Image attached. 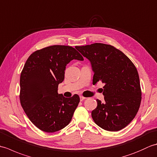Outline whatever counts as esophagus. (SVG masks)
<instances>
[{
    "instance_id": "esophagus-1",
    "label": "esophagus",
    "mask_w": 157,
    "mask_h": 157,
    "mask_svg": "<svg viewBox=\"0 0 157 157\" xmlns=\"http://www.w3.org/2000/svg\"><path fill=\"white\" fill-rule=\"evenodd\" d=\"M79 98H80V101H84V100H85L86 98L84 97V96H79Z\"/></svg>"
}]
</instances>
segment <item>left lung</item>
Instances as JSON below:
<instances>
[{"label":"left lung","instance_id":"1","mask_svg":"<svg viewBox=\"0 0 157 157\" xmlns=\"http://www.w3.org/2000/svg\"><path fill=\"white\" fill-rule=\"evenodd\" d=\"M91 63L93 84H105V102L98 99L92 111L96 125L106 131L117 132L128 125L137 114L142 92L137 69L125 54L114 46L102 43L76 46Z\"/></svg>","mask_w":157,"mask_h":157}]
</instances>
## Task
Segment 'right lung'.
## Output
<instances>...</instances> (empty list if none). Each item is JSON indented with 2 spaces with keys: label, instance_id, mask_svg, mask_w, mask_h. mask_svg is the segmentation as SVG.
Listing matches in <instances>:
<instances>
[{
  "label": "right lung",
  "instance_id": "right-lung-1",
  "mask_svg": "<svg viewBox=\"0 0 157 157\" xmlns=\"http://www.w3.org/2000/svg\"><path fill=\"white\" fill-rule=\"evenodd\" d=\"M82 56L69 46L54 45L38 50L29 56L20 76V102L33 124L52 133L71 121L79 102L78 94L65 98L58 94L65 78L67 65Z\"/></svg>",
  "mask_w": 157,
  "mask_h": 157
}]
</instances>
